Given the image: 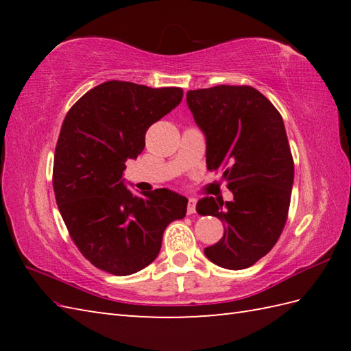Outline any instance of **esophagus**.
<instances>
[{
  "mask_svg": "<svg viewBox=\"0 0 351 351\" xmlns=\"http://www.w3.org/2000/svg\"><path fill=\"white\" fill-rule=\"evenodd\" d=\"M196 213V199L190 197L187 204V214H195Z\"/></svg>",
  "mask_w": 351,
  "mask_h": 351,
  "instance_id": "esophagus-1",
  "label": "esophagus"
}]
</instances>
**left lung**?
I'll return each instance as SVG.
<instances>
[{
	"label": "left lung",
	"instance_id": "1",
	"mask_svg": "<svg viewBox=\"0 0 351 351\" xmlns=\"http://www.w3.org/2000/svg\"><path fill=\"white\" fill-rule=\"evenodd\" d=\"M187 106L206 138V167L221 170L230 202L202 197L200 215L225 225L205 256L228 270L253 265L278 243L287 223L294 161L282 116L250 86H215L187 92Z\"/></svg>",
	"mask_w": 351,
	"mask_h": 351
}]
</instances>
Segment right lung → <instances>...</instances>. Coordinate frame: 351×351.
<instances>
[{
  "instance_id": "right-lung-1",
  "label": "right lung",
  "mask_w": 351,
  "mask_h": 351,
  "mask_svg": "<svg viewBox=\"0 0 351 351\" xmlns=\"http://www.w3.org/2000/svg\"><path fill=\"white\" fill-rule=\"evenodd\" d=\"M182 88L106 81L73 104L56 146V200L86 259L114 276L143 270L158 256L164 229L187 213V197L167 189L134 196L125 161L145 149L149 126L182 101Z\"/></svg>"
}]
</instances>
